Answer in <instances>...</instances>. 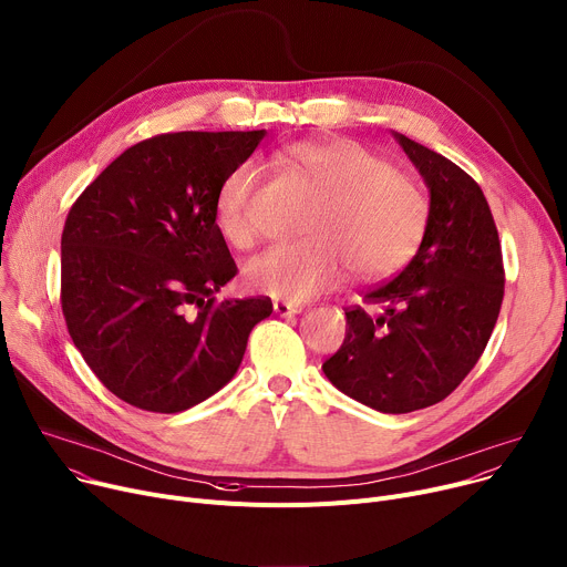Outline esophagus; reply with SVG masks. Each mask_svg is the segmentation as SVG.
<instances>
[{"instance_id":"34e87169","label":"esophagus","mask_w":567,"mask_h":567,"mask_svg":"<svg viewBox=\"0 0 567 567\" xmlns=\"http://www.w3.org/2000/svg\"><path fill=\"white\" fill-rule=\"evenodd\" d=\"M301 311H303L301 303L284 301V299H277V301H275V313H279V316H292V313H301Z\"/></svg>"}]
</instances>
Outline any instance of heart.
Masks as SVG:
<instances>
[{"instance_id": "obj_1", "label": "heart", "mask_w": 567, "mask_h": 567, "mask_svg": "<svg viewBox=\"0 0 567 567\" xmlns=\"http://www.w3.org/2000/svg\"><path fill=\"white\" fill-rule=\"evenodd\" d=\"M290 158L320 195L303 220L309 238L247 260L243 281L251 292L299 303L336 288L347 268L361 281H379L415 256L429 202L411 177L354 141L299 143ZM260 186L264 169L243 161L217 190L215 225L238 249L258 240L254 208Z\"/></svg>"}]
</instances>
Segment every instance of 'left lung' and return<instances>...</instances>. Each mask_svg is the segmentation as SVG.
<instances>
[{
  "label": "left lung",
  "mask_w": 567,
  "mask_h": 567,
  "mask_svg": "<svg viewBox=\"0 0 567 567\" xmlns=\"http://www.w3.org/2000/svg\"><path fill=\"white\" fill-rule=\"evenodd\" d=\"M429 186V225L411 264L347 307L327 379L381 413L443 402L476 365L504 299V260L484 190L456 163L395 134Z\"/></svg>",
  "instance_id": "8db88e82"
}]
</instances>
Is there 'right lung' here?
<instances>
[{
  "mask_svg": "<svg viewBox=\"0 0 567 567\" xmlns=\"http://www.w3.org/2000/svg\"><path fill=\"white\" fill-rule=\"evenodd\" d=\"M260 132H177L122 152L72 204L61 307L72 342L115 398L179 413L236 374L270 297L215 301L238 275L215 225L227 174Z\"/></svg>",
  "mask_w": 567,
  "mask_h": 567,
  "instance_id": "obj_1",
  "label": "right lung"
}]
</instances>
